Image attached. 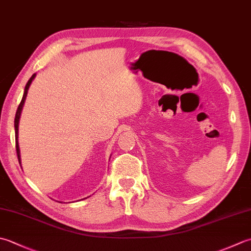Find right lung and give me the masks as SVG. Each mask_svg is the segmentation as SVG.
I'll return each instance as SVG.
<instances>
[{
    "label": "right lung",
    "instance_id": "add662e5",
    "mask_svg": "<svg viewBox=\"0 0 251 251\" xmlns=\"http://www.w3.org/2000/svg\"><path fill=\"white\" fill-rule=\"evenodd\" d=\"M34 77H36V74H33V75L30 77V79H29L28 82L26 83V87H25V91H24L23 99H22L21 103H19L18 109H17V111H16V115H15V121H14L15 140H16V152H17V156H18L19 164H21V150H19V145H18V124H19V119H21V114H22V110H23L24 103H25V101H26V97H27V93H28V89H29V87H30L32 80L34 79Z\"/></svg>",
    "mask_w": 251,
    "mask_h": 251
}]
</instances>
